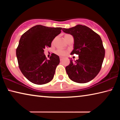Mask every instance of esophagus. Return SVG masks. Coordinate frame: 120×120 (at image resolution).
I'll return each instance as SVG.
<instances>
[{
	"mask_svg": "<svg viewBox=\"0 0 120 120\" xmlns=\"http://www.w3.org/2000/svg\"><path fill=\"white\" fill-rule=\"evenodd\" d=\"M62 59H63V57H62V56H60V60L62 61Z\"/></svg>",
	"mask_w": 120,
	"mask_h": 120,
	"instance_id": "esophagus-1",
	"label": "esophagus"
}]
</instances>
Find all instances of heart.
<instances>
[{
    "label": "heart",
    "instance_id": "obj_1",
    "mask_svg": "<svg viewBox=\"0 0 120 120\" xmlns=\"http://www.w3.org/2000/svg\"><path fill=\"white\" fill-rule=\"evenodd\" d=\"M69 35H70V34H66L64 36V38H66L67 36H68ZM55 53L57 54V55L61 56H64L67 54V51L62 49H58L56 51Z\"/></svg>",
    "mask_w": 120,
    "mask_h": 120
}]
</instances>
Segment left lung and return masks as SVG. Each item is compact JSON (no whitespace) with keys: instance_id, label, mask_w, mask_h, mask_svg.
I'll list each match as a JSON object with an SVG mask.
<instances>
[{"instance_id":"8db88e82","label":"left lung","mask_w":120,"mask_h":120,"mask_svg":"<svg viewBox=\"0 0 120 120\" xmlns=\"http://www.w3.org/2000/svg\"><path fill=\"white\" fill-rule=\"evenodd\" d=\"M64 33L74 38V49L71 54H78L79 59L66 67L71 80L86 83L93 79L101 69L105 56V49L98 34L86 26L77 25L70 28H63Z\"/></svg>"}]
</instances>
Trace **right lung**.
<instances>
[{
	"label": "right lung",
	"instance_id": "obj_1",
	"mask_svg": "<svg viewBox=\"0 0 120 120\" xmlns=\"http://www.w3.org/2000/svg\"><path fill=\"white\" fill-rule=\"evenodd\" d=\"M61 29L38 25L25 32L20 38L16 49L19 68L24 76L33 84H45L53 78L60 63L59 57L52 53L48 60L44 50L51 47L53 40L61 33Z\"/></svg>",
	"mask_w": 120,
	"mask_h": 120
}]
</instances>
